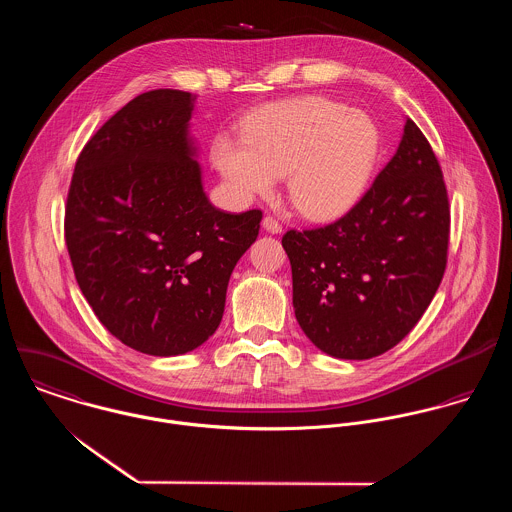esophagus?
<instances>
[{"label": "esophagus", "instance_id": "esophagus-1", "mask_svg": "<svg viewBox=\"0 0 512 512\" xmlns=\"http://www.w3.org/2000/svg\"><path fill=\"white\" fill-rule=\"evenodd\" d=\"M262 226H264V230L266 232H270V234H278V232H282V224L278 222V220L274 219V217H264L262 220Z\"/></svg>", "mask_w": 512, "mask_h": 512}]
</instances>
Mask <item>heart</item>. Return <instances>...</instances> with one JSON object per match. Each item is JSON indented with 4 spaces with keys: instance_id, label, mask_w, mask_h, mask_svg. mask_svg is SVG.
Listing matches in <instances>:
<instances>
[{
    "instance_id": "obj_1",
    "label": "heart",
    "mask_w": 512,
    "mask_h": 512,
    "mask_svg": "<svg viewBox=\"0 0 512 512\" xmlns=\"http://www.w3.org/2000/svg\"><path fill=\"white\" fill-rule=\"evenodd\" d=\"M380 155L374 120L327 96H299L256 110L244 138L222 134L215 165L244 199L270 195L280 175L307 219H335L365 195Z\"/></svg>"
}]
</instances>
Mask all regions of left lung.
<instances>
[{
	"label": "left lung",
	"instance_id": "1",
	"mask_svg": "<svg viewBox=\"0 0 512 512\" xmlns=\"http://www.w3.org/2000/svg\"><path fill=\"white\" fill-rule=\"evenodd\" d=\"M447 242L449 201L438 157L408 118L394 157L345 217L284 234L299 327L335 359L386 353L438 292Z\"/></svg>",
	"mask_w": 512,
	"mask_h": 512
}]
</instances>
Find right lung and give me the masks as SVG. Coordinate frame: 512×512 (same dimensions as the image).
Instances as JSON below:
<instances>
[{
    "label": "right lung",
    "mask_w": 512,
    "mask_h": 512,
    "mask_svg": "<svg viewBox=\"0 0 512 512\" xmlns=\"http://www.w3.org/2000/svg\"><path fill=\"white\" fill-rule=\"evenodd\" d=\"M195 94L149 90L80 151L65 240L82 295L124 345L153 357L201 347L262 211L211 205L189 136Z\"/></svg>",
    "instance_id": "obj_1"
}]
</instances>
